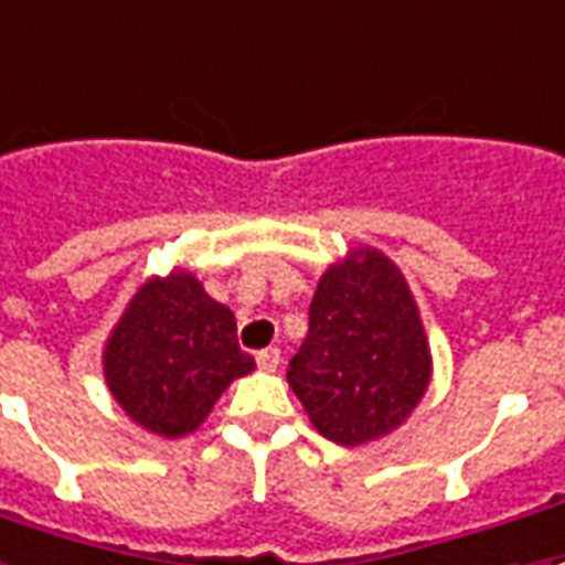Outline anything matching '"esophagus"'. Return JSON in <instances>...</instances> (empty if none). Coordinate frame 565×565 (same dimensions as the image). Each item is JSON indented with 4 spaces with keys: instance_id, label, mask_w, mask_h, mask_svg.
<instances>
[{
    "instance_id": "1",
    "label": "esophagus",
    "mask_w": 565,
    "mask_h": 565,
    "mask_svg": "<svg viewBox=\"0 0 565 565\" xmlns=\"http://www.w3.org/2000/svg\"><path fill=\"white\" fill-rule=\"evenodd\" d=\"M256 364L263 367V371H278V364H281V349H263V352H256Z\"/></svg>"
}]
</instances>
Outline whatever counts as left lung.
<instances>
[{
  "label": "left lung",
  "mask_w": 565,
  "mask_h": 565,
  "mask_svg": "<svg viewBox=\"0 0 565 565\" xmlns=\"http://www.w3.org/2000/svg\"><path fill=\"white\" fill-rule=\"evenodd\" d=\"M433 374L412 287L374 247L333 263L309 306V333L287 383L315 429L337 445H364L398 429Z\"/></svg>",
  "instance_id": "left-lung-1"
}]
</instances>
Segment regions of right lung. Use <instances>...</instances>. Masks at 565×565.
Segmentation results:
<instances>
[{"mask_svg":"<svg viewBox=\"0 0 565 565\" xmlns=\"http://www.w3.org/2000/svg\"><path fill=\"white\" fill-rule=\"evenodd\" d=\"M228 306L191 271L138 287L105 347L110 395L138 427L163 439L194 433L228 383L250 374Z\"/></svg>","mask_w":565,"mask_h":565,"instance_id":"obj_1","label":"right lung"}]
</instances>
